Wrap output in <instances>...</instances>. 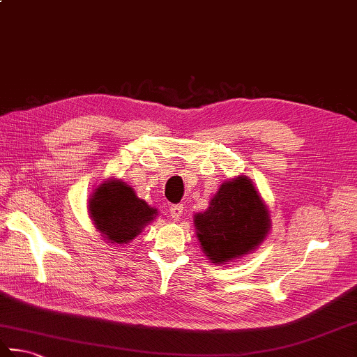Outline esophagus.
I'll return each instance as SVG.
<instances>
[{"label":"esophagus","instance_id":"1","mask_svg":"<svg viewBox=\"0 0 357 357\" xmlns=\"http://www.w3.org/2000/svg\"><path fill=\"white\" fill-rule=\"evenodd\" d=\"M183 212H184V206L183 204H173L170 207V216L173 221H179L181 216H183Z\"/></svg>","mask_w":357,"mask_h":357}]
</instances>
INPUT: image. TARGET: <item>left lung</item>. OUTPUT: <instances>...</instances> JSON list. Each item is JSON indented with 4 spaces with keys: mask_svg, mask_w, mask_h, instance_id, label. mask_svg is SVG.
<instances>
[{
    "mask_svg": "<svg viewBox=\"0 0 357 357\" xmlns=\"http://www.w3.org/2000/svg\"><path fill=\"white\" fill-rule=\"evenodd\" d=\"M202 252L213 264L254 252L271 230V212L252 179L238 174L221 183L204 212L193 215Z\"/></svg>",
    "mask_w": 357,
    "mask_h": 357,
    "instance_id": "1",
    "label": "left lung"
}]
</instances>
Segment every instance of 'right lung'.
Listing matches in <instances>:
<instances>
[{
    "label": "right lung",
    "instance_id": "add662e5",
    "mask_svg": "<svg viewBox=\"0 0 357 357\" xmlns=\"http://www.w3.org/2000/svg\"><path fill=\"white\" fill-rule=\"evenodd\" d=\"M88 211L94 227L111 244L135 240L158 215V208L137 198L135 188L117 178H108L94 188Z\"/></svg>",
    "mask_w": 357,
    "mask_h": 357
}]
</instances>
